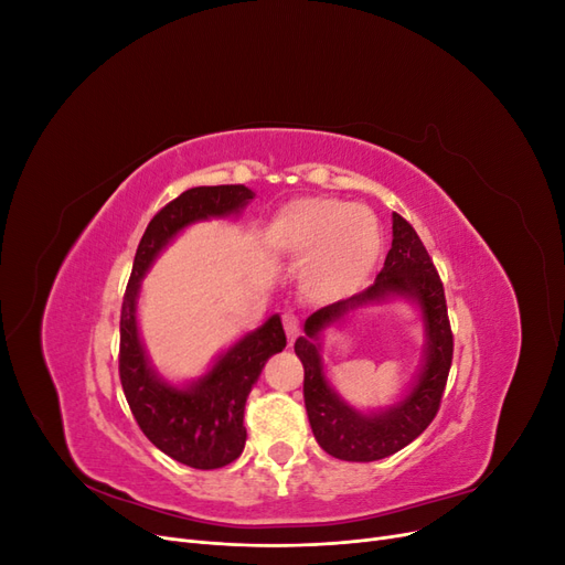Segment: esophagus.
Here are the masks:
<instances>
[{"label": "esophagus", "instance_id": "esophagus-1", "mask_svg": "<svg viewBox=\"0 0 565 565\" xmlns=\"http://www.w3.org/2000/svg\"><path fill=\"white\" fill-rule=\"evenodd\" d=\"M282 328H285V332H287L289 344H295V339H297L299 332H301V322H299V318H297L292 311H285V313H282Z\"/></svg>", "mask_w": 565, "mask_h": 565}]
</instances>
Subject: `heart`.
<instances>
[{
	"label": "heart",
	"instance_id": "obj_1",
	"mask_svg": "<svg viewBox=\"0 0 565 565\" xmlns=\"http://www.w3.org/2000/svg\"><path fill=\"white\" fill-rule=\"evenodd\" d=\"M266 243L287 256H309L301 270L306 295L334 301L353 295L382 252L380 221L363 204L337 198H297L270 218Z\"/></svg>",
	"mask_w": 565,
	"mask_h": 565
}]
</instances>
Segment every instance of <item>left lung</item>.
<instances>
[{"instance_id":"8db88e82","label":"left lung","mask_w":565,"mask_h":565,"mask_svg":"<svg viewBox=\"0 0 565 565\" xmlns=\"http://www.w3.org/2000/svg\"><path fill=\"white\" fill-rule=\"evenodd\" d=\"M388 294L415 298L427 324V358L420 382L398 406L380 416H361L341 402L323 380L319 332L358 305ZM295 353L303 365V403L318 446L344 461H374L403 450L429 426L440 407L452 365V330L446 289L417 231L393 214V243L384 268L365 292L324 306L303 322Z\"/></svg>"}]
</instances>
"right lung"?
Masks as SVG:
<instances>
[{
	"mask_svg": "<svg viewBox=\"0 0 565 565\" xmlns=\"http://www.w3.org/2000/svg\"><path fill=\"white\" fill-rule=\"evenodd\" d=\"M254 198L245 185H198L181 193L150 218L134 256L119 313V382L136 424L152 446L193 469H221L241 457L247 429L245 403L270 355L285 349L280 316L243 337L216 365L188 388H174L148 367L136 330V295L158 252L193 221L226 216Z\"/></svg>",
	"mask_w": 565,
	"mask_h": 565,
	"instance_id": "1",
	"label": "right lung"
}]
</instances>
